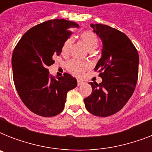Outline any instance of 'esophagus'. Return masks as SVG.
Here are the masks:
<instances>
[{
    "label": "esophagus",
    "instance_id": "34e87169",
    "mask_svg": "<svg viewBox=\"0 0 152 152\" xmlns=\"http://www.w3.org/2000/svg\"><path fill=\"white\" fill-rule=\"evenodd\" d=\"M81 84H83V81H81L80 80H77V85L80 86Z\"/></svg>",
    "mask_w": 152,
    "mask_h": 152
}]
</instances>
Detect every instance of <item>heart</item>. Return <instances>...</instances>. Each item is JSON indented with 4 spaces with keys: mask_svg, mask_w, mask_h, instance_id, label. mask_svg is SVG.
<instances>
[{
    "mask_svg": "<svg viewBox=\"0 0 152 152\" xmlns=\"http://www.w3.org/2000/svg\"><path fill=\"white\" fill-rule=\"evenodd\" d=\"M81 41L85 45L89 51L94 50L95 49L98 47L99 45V39L95 33H93L91 31H83L80 34ZM72 44V39H68L64 42L63 46H62L61 51L63 53H67L71 48ZM88 65L86 63L80 62L76 61V60H72L67 64V68L72 73L76 75L77 76H80L83 75L86 69H88Z\"/></svg>",
    "mask_w": 152,
    "mask_h": 152,
    "instance_id": "obj_1",
    "label": "heart"
}]
</instances>
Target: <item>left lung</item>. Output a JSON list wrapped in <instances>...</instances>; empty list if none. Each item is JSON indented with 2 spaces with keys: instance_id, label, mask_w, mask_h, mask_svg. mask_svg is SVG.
<instances>
[{
  "instance_id": "left-lung-1",
  "label": "left lung",
  "mask_w": 152,
  "mask_h": 152,
  "mask_svg": "<svg viewBox=\"0 0 152 152\" xmlns=\"http://www.w3.org/2000/svg\"><path fill=\"white\" fill-rule=\"evenodd\" d=\"M90 26L102 42L101 58L95 69L102 81L89 83L92 92L83 101L88 112L108 117L121 110L133 94L139 55L131 40L120 31L101 23Z\"/></svg>"
}]
</instances>
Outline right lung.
<instances>
[{
    "instance_id": "right-lung-1",
    "label": "right lung",
    "mask_w": 152,
    "mask_h": 152,
    "mask_svg": "<svg viewBox=\"0 0 152 152\" xmlns=\"http://www.w3.org/2000/svg\"><path fill=\"white\" fill-rule=\"evenodd\" d=\"M76 23L53 20L34 26L25 33L12 57L13 80L20 99L30 110L42 117H53L64 110L67 93L77 85L70 74L57 79L50 76L47 67L54 63L62 46L79 28Z\"/></svg>"
}]
</instances>
